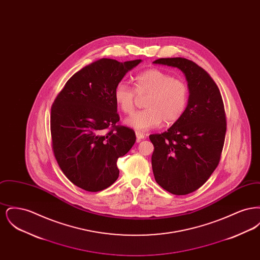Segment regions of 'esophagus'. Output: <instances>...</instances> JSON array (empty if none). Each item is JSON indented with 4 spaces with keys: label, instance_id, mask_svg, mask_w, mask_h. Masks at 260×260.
Wrapping results in <instances>:
<instances>
[{
    "label": "esophagus",
    "instance_id": "esophagus-1",
    "mask_svg": "<svg viewBox=\"0 0 260 260\" xmlns=\"http://www.w3.org/2000/svg\"><path fill=\"white\" fill-rule=\"evenodd\" d=\"M136 141H137V142H139L141 139H144V138L146 137V136H145L144 134H141V133H139V132H136Z\"/></svg>",
    "mask_w": 260,
    "mask_h": 260
}]
</instances>
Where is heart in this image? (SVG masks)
I'll return each mask as SVG.
<instances>
[{"label":"heart","instance_id":"obj_1","mask_svg":"<svg viewBox=\"0 0 260 260\" xmlns=\"http://www.w3.org/2000/svg\"><path fill=\"white\" fill-rule=\"evenodd\" d=\"M137 94H148L145 99L147 108L134 113L124 123L137 132H146L158 127L162 121L172 124L182 117L188 104L189 88L182 79L152 68L136 75V89L120 82L113 92L116 104L125 114L134 111Z\"/></svg>","mask_w":260,"mask_h":260}]
</instances>
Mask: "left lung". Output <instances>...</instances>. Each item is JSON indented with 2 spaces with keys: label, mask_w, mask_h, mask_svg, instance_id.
Masks as SVG:
<instances>
[{
  "label": "left lung",
  "mask_w": 260,
  "mask_h": 260,
  "mask_svg": "<svg viewBox=\"0 0 260 260\" xmlns=\"http://www.w3.org/2000/svg\"><path fill=\"white\" fill-rule=\"evenodd\" d=\"M153 63L178 68L188 84L182 117L167 132L149 136L155 180L172 194L186 195L209 179L220 160L226 134L222 98L209 73L192 60L173 57Z\"/></svg>",
  "instance_id": "left-lung-1"
}]
</instances>
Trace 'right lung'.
Returning <instances> with one entry per match:
<instances>
[{
    "label": "right lung",
    "mask_w": 260,
    "mask_h": 260,
    "mask_svg": "<svg viewBox=\"0 0 260 260\" xmlns=\"http://www.w3.org/2000/svg\"><path fill=\"white\" fill-rule=\"evenodd\" d=\"M141 59L101 58L75 73L54 100L50 132L55 159L75 185L99 192L119 177L117 160L136 143L134 129L117 125L113 92ZM109 128L111 131L105 134Z\"/></svg>",
    "instance_id": "right-lung-1"
}]
</instances>
